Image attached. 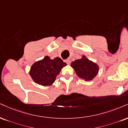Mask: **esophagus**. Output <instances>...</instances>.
Returning a JSON list of instances; mask_svg holds the SVG:
<instances>
[{"label": "esophagus", "mask_w": 128, "mask_h": 128, "mask_svg": "<svg viewBox=\"0 0 128 128\" xmlns=\"http://www.w3.org/2000/svg\"><path fill=\"white\" fill-rule=\"evenodd\" d=\"M66 62L67 63V64H70V61L69 60H66Z\"/></svg>", "instance_id": "34e87169"}]
</instances>
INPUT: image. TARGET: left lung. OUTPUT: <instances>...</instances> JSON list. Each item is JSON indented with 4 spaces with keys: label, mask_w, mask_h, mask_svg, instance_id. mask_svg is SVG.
<instances>
[{
    "label": "left lung",
    "mask_w": 128,
    "mask_h": 128,
    "mask_svg": "<svg viewBox=\"0 0 128 128\" xmlns=\"http://www.w3.org/2000/svg\"><path fill=\"white\" fill-rule=\"evenodd\" d=\"M71 66L74 69L77 75L86 81L93 79L99 70L98 66L95 63L89 61L85 56L72 62Z\"/></svg>",
    "instance_id": "obj_1"
}]
</instances>
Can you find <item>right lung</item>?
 I'll return each instance as SVG.
<instances>
[{
	"label": "right lung",
	"mask_w": 128,
	"mask_h": 128,
	"mask_svg": "<svg viewBox=\"0 0 128 128\" xmlns=\"http://www.w3.org/2000/svg\"><path fill=\"white\" fill-rule=\"evenodd\" d=\"M67 65L59 57L51 60L45 56L31 67L30 74L36 84L43 86L50 85L54 82L61 68Z\"/></svg>",
	"instance_id": "1"
}]
</instances>
